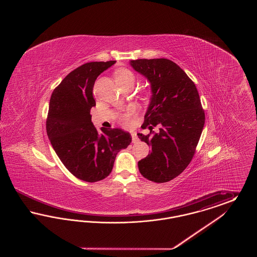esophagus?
Instances as JSON below:
<instances>
[{
    "label": "esophagus",
    "mask_w": 257,
    "mask_h": 257,
    "mask_svg": "<svg viewBox=\"0 0 257 257\" xmlns=\"http://www.w3.org/2000/svg\"><path fill=\"white\" fill-rule=\"evenodd\" d=\"M131 135H132V143H133V144H138V143H139V138H138L137 134L133 132Z\"/></svg>",
    "instance_id": "esophagus-1"
}]
</instances>
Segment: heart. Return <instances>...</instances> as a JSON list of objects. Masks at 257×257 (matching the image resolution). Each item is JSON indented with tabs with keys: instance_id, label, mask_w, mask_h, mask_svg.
<instances>
[{
	"instance_id": "obj_1",
	"label": "heart",
	"mask_w": 257,
	"mask_h": 257,
	"mask_svg": "<svg viewBox=\"0 0 257 257\" xmlns=\"http://www.w3.org/2000/svg\"><path fill=\"white\" fill-rule=\"evenodd\" d=\"M114 77L117 84H122L127 81H134V74L132 73L130 70L124 69V68L118 69L114 74ZM121 120L126 124L130 122V113L123 115Z\"/></svg>"
}]
</instances>
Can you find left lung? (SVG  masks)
<instances>
[{
    "label": "left lung",
    "instance_id": "left-lung-1",
    "mask_svg": "<svg viewBox=\"0 0 257 257\" xmlns=\"http://www.w3.org/2000/svg\"><path fill=\"white\" fill-rule=\"evenodd\" d=\"M130 65L150 83L151 97L143 128L159 124L160 132L138 134L151 152L139 161L142 175L165 183L178 176L193 159L205 121L194 82L168 59H141Z\"/></svg>",
    "mask_w": 257,
    "mask_h": 257
}]
</instances>
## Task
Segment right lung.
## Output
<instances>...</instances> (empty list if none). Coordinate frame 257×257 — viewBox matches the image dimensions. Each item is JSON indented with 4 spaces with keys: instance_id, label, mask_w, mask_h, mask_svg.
I'll use <instances>...</instances> for the list:
<instances>
[{
    "instance_id": "right-lung-1",
    "label": "right lung",
    "mask_w": 257,
    "mask_h": 257,
    "mask_svg": "<svg viewBox=\"0 0 257 257\" xmlns=\"http://www.w3.org/2000/svg\"><path fill=\"white\" fill-rule=\"evenodd\" d=\"M114 63L92 61L79 66L61 81L50 99L46 130L51 145L64 167L86 182L106 178L118 151L132 142L128 132L103 127L99 132L91 122L95 80Z\"/></svg>"
}]
</instances>
